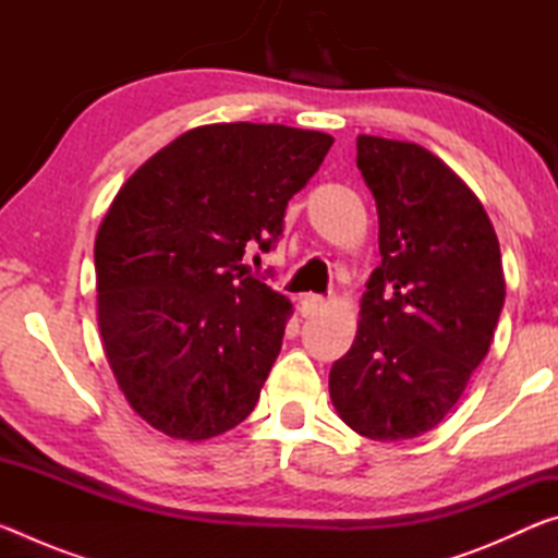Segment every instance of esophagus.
I'll return each instance as SVG.
<instances>
[{
  "label": "esophagus",
  "mask_w": 558,
  "mask_h": 558,
  "mask_svg": "<svg viewBox=\"0 0 558 558\" xmlns=\"http://www.w3.org/2000/svg\"><path fill=\"white\" fill-rule=\"evenodd\" d=\"M325 305V298L323 295H313V292H307V295L300 298V313L302 317H313L317 310H323Z\"/></svg>",
  "instance_id": "1"
}]
</instances>
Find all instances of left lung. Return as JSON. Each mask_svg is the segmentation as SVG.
<instances>
[{
  "label": "left lung",
  "mask_w": 558,
  "mask_h": 558,
  "mask_svg": "<svg viewBox=\"0 0 558 558\" xmlns=\"http://www.w3.org/2000/svg\"><path fill=\"white\" fill-rule=\"evenodd\" d=\"M356 167L379 214L381 266L329 396L359 436L405 440L446 418L485 359L505 305L502 256L483 204L428 149L359 135Z\"/></svg>",
  "instance_id": "left-lung-1"
}]
</instances>
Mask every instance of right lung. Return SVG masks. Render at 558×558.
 <instances>
[{
    "mask_svg": "<svg viewBox=\"0 0 558 558\" xmlns=\"http://www.w3.org/2000/svg\"><path fill=\"white\" fill-rule=\"evenodd\" d=\"M332 143L256 122L194 128L112 199L96 239L98 325L118 386L153 428L206 440L256 409L290 302L243 256L276 248L288 202Z\"/></svg>",
    "mask_w": 558,
    "mask_h": 558,
    "instance_id": "add662e5",
    "label": "right lung"
}]
</instances>
